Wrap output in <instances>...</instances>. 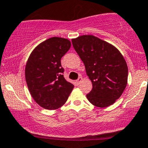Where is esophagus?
<instances>
[{
    "mask_svg": "<svg viewBox=\"0 0 148 148\" xmlns=\"http://www.w3.org/2000/svg\"><path fill=\"white\" fill-rule=\"evenodd\" d=\"M82 81V77H79V78H78V79H77V81H76V82H77V84H79L80 82H81Z\"/></svg>",
    "mask_w": 148,
    "mask_h": 148,
    "instance_id": "34e87169",
    "label": "esophagus"
}]
</instances>
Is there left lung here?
Returning a JSON list of instances; mask_svg holds the SVG:
<instances>
[{
  "mask_svg": "<svg viewBox=\"0 0 148 148\" xmlns=\"http://www.w3.org/2000/svg\"><path fill=\"white\" fill-rule=\"evenodd\" d=\"M73 46L85 66L92 89L86 95L98 107L112 105L120 97L127 84L128 69L120 51L92 35L72 38Z\"/></svg>",
  "mask_w": 148,
  "mask_h": 148,
  "instance_id": "obj_1",
  "label": "left lung"
}]
</instances>
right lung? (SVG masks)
Masks as SVG:
<instances>
[{
    "label": "right lung",
    "instance_id": "add662e5",
    "mask_svg": "<svg viewBox=\"0 0 148 148\" xmlns=\"http://www.w3.org/2000/svg\"><path fill=\"white\" fill-rule=\"evenodd\" d=\"M70 47L67 38H48L33 50L26 62L25 77L30 94L46 110L63 106L74 89V85L64 77V70L61 65V59Z\"/></svg>",
    "mask_w": 148,
    "mask_h": 148
}]
</instances>
